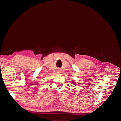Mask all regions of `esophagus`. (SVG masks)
Here are the masks:
<instances>
[{
	"mask_svg": "<svg viewBox=\"0 0 121 121\" xmlns=\"http://www.w3.org/2000/svg\"><path fill=\"white\" fill-rule=\"evenodd\" d=\"M57 74H60L61 73V71H60V70H58V71H57V72H56Z\"/></svg>",
	"mask_w": 121,
	"mask_h": 121,
	"instance_id": "1",
	"label": "esophagus"
}]
</instances>
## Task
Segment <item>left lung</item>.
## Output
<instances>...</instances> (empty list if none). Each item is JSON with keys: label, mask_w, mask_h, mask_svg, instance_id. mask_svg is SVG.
I'll list each match as a JSON object with an SVG mask.
<instances>
[{"label": "left lung", "mask_w": 121, "mask_h": 121, "mask_svg": "<svg viewBox=\"0 0 121 121\" xmlns=\"http://www.w3.org/2000/svg\"><path fill=\"white\" fill-rule=\"evenodd\" d=\"M72 82H73V84H75V82H73V81H72Z\"/></svg>", "instance_id": "obj_1"}]
</instances>
